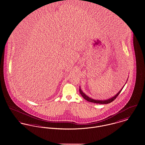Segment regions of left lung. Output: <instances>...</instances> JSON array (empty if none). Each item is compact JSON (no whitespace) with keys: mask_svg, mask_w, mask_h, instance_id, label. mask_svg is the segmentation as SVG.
Masks as SVG:
<instances>
[{"mask_svg":"<svg viewBox=\"0 0 145 145\" xmlns=\"http://www.w3.org/2000/svg\"><path fill=\"white\" fill-rule=\"evenodd\" d=\"M123 87L120 90V91L116 95V96H114L113 97H112V98H110V99H107V100H104V101L95 100V99H92V98L88 97L86 96V95L81 91V89L80 88V89H79V91H80V93L81 95L83 97V98H84L85 99H86V101H88V102H92V103H99V104H108V103H110V102H113L114 99H116V98L118 96V95H119L120 94V93L121 92V90L123 89Z\"/></svg>","mask_w":145,"mask_h":145,"instance_id":"left-lung-1","label":"left lung"}]
</instances>
